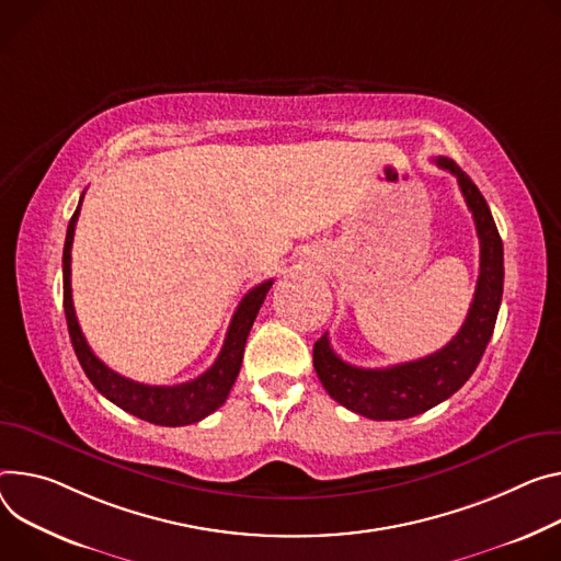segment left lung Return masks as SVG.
<instances>
[{
  "mask_svg": "<svg viewBox=\"0 0 561 561\" xmlns=\"http://www.w3.org/2000/svg\"><path fill=\"white\" fill-rule=\"evenodd\" d=\"M456 176L477 224L481 264L468 318L443 348L421 360L387 369H363L344 363L324 333L313 346V367L333 400L371 421L419 416L461 389L483 358L503 295V243L492 213L472 179L449 159H436Z\"/></svg>",
  "mask_w": 561,
  "mask_h": 561,
  "instance_id": "left-lung-1",
  "label": "left lung"
}]
</instances>
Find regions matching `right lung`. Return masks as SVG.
<instances>
[{
	"instance_id": "right-lung-1",
	"label": "right lung",
	"mask_w": 561,
	"mask_h": 561,
	"mask_svg": "<svg viewBox=\"0 0 561 561\" xmlns=\"http://www.w3.org/2000/svg\"><path fill=\"white\" fill-rule=\"evenodd\" d=\"M84 196V194H82ZM82 196L78 208L69 221L67 228V241H65V252H62V277H65V316H67V327L71 335L73 351L78 355V360L91 380V385L103 393L107 400L118 404L121 410L129 412L131 416H138L140 421L163 425V427H181V425H192L198 423L213 412H217L219 407L226 402L239 369L243 360V348L248 333L252 329L254 318H257L262 304L266 299V293L273 286V279L254 286L252 290L245 293V297L239 301V307L230 320L224 348L219 353V358L215 365L201 374L198 378L174 385V387H157V385H142L134 382L116 371H112L98 355L91 351L87 344L76 311H73V299H71V243H73V232H76V221L80 215L82 206Z\"/></svg>"
}]
</instances>
